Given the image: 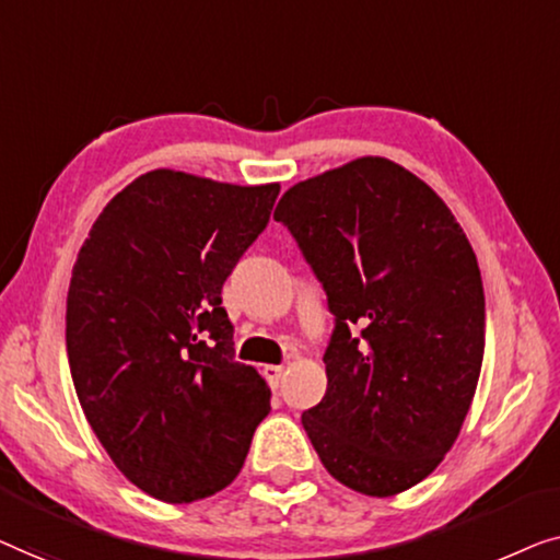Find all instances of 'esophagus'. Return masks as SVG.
Here are the masks:
<instances>
[{
	"mask_svg": "<svg viewBox=\"0 0 560 560\" xmlns=\"http://www.w3.org/2000/svg\"><path fill=\"white\" fill-rule=\"evenodd\" d=\"M264 375H266V381H269L271 388H279L281 381H283V368L281 365H266Z\"/></svg>",
	"mask_w": 560,
	"mask_h": 560,
	"instance_id": "obj_1",
	"label": "esophagus"
}]
</instances>
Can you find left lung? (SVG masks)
<instances>
[{
    "mask_svg": "<svg viewBox=\"0 0 560 560\" xmlns=\"http://www.w3.org/2000/svg\"><path fill=\"white\" fill-rule=\"evenodd\" d=\"M327 294V393L302 413L337 482L390 498L459 436L485 355L477 256L427 183L362 156L291 187L273 210Z\"/></svg>",
    "mask_w": 560,
    "mask_h": 560,
    "instance_id": "obj_1",
    "label": "left lung"
}]
</instances>
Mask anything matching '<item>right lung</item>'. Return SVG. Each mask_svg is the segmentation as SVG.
<instances>
[{
	"instance_id": "1",
	"label": "right lung",
	"mask_w": 560,
	"mask_h": 560,
	"mask_svg": "<svg viewBox=\"0 0 560 560\" xmlns=\"http://www.w3.org/2000/svg\"><path fill=\"white\" fill-rule=\"evenodd\" d=\"M279 185L154 170L106 205L68 289L66 345L93 434L164 502L228 487L269 416V385L235 362L225 279L269 225Z\"/></svg>"
}]
</instances>
